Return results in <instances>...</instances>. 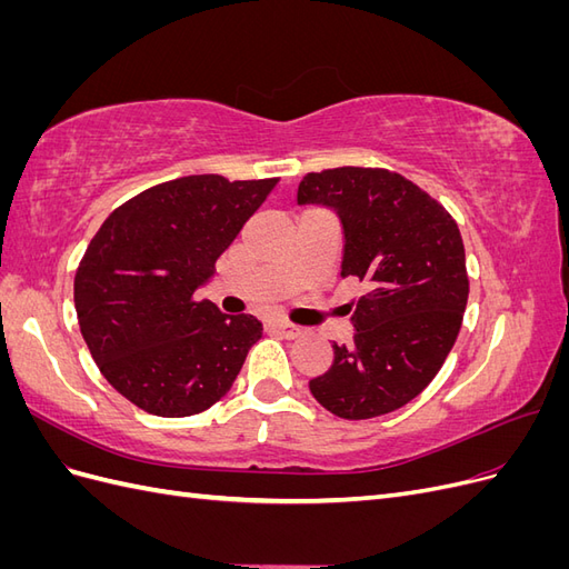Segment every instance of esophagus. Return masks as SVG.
<instances>
[{
  "instance_id": "34e87169",
  "label": "esophagus",
  "mask_w": 569,
  "mask_h": 569,
  "mask_svg": "<svg viewBox=\"0 0 569 569\" xmlns=\"http://www.w3.org/2000/svg\"><path fill=\"white\" fill-rule=\"evenodd\" d=\"M268 330H270V332H274V335H280L282 339H297V337L301 335V327H297V325H289V322H282V320H272V322H268Z\"/></svg>"
}]
</instances>
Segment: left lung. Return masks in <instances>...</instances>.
I'll return each mask as SVG.
<instances>
[{"label":"left lung","mask_w":569,"mask_h":569,"mask_svg":"<svg viewBox=\"0 0 569 569\" xmlns=\"http://www.w3.org/2000/svg\"><path fill=\"white\" fill-rule=\"evenodd\" d=\"M297 201L337 211L341 278L366 284L353 343H332V368L308 387L337 418L387 416L435 380L460 332L470 295L460 230L437 199L387 168L308 173Z\"/></svg>","instance_id":"8db88e82"}]
</instances>
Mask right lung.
Returning a JSON list of instances; mask_svg holds the SVG:
<instances>
[{"instance_id":"1","label":"right lung","mask_w":569,"mask_h":569,"mask_svg":"<svg viewBox=\"0 0 569 569\" xmlns=\"http://www.w3.org/2000/svg\"><path fill=\"white\" fill-rule=\"evenodd\" d=\"M274 184L187 176L101 222L76 272V311L97 368L137 408L187 418L230 391L263 325L222 316L197 289Z\"/></svg>"}]
</instances>
